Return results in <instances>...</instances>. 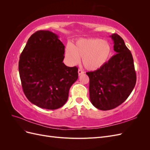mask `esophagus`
<instances>
[{
    "label": "esophagus",
    "instance_id": "obj_1",
    "mask_svg": "<svg viewBox=\"0 0 150 150\" xmlns=\"http://www.w3.org/2000/svg\"><path fill=\"white\" fill-rule=\"evenodd\" d=\"M84 72L82 70V69H79L78 70V74H79V76H80V75H81V74H84Z\"/></svg>",
    "mask_w": 150,
    "mask_h": 150
}]
</instances>
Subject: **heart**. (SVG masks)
<instances>
[{"instance_id":"1","label":"heart","mask_w":150,"mask_h":150,"mask_svg":"<svg viewBox=\"0 0 150 150\" xmlns=\"http://www.w3.org/2000/svg\"><path fill=\"white\" fill-rule=\"evenodd\" d=\"M112 54L110 43L101 39H81L74 46H68L66 57L71 64L76 65L82 57L84 66L89 70H96L106 64Z\"/></svg>"}]
</instances>
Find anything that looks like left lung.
Returning <instances> with one entry per match:
<instances>
[{
  "instance_id": "8db88e82",
  "label": "left lung",
  "mask_w": 150,
  "mask_h": 150,
  "mask_svg": "<svg viewBox=\"0 0 150 150\" xmlns=\"http://www.w3.org/2000/svg\"><path fill=\"white\" fill-rule=\"evenodd\" d=\"M110 37L116 54L101 68L86 72L89 78L91 102L103 111L112 110L123 103L137 82L133 58L124 40L117 34Z\"/></svg>"
}]
</instances>
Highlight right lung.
<instances>
[{
    "mask_svg": "<svg viewBox=\"0 0 150 150\" xmlns=\"http://www.w3.org/2000/svg\"><path fill=\"white\" fill-rule=\"evenodd\" d=\"M64 46L49 30L32 35L19 61L21 84L26 98L41 108L56 110L66 103L71 86L78 78V68L62 62Z\"/></svg>",
    "mask_w": 150,
    "mask_h": 150,
    "instance_id": "add662e5",
    "label": "right lung"
}]
</instances>
